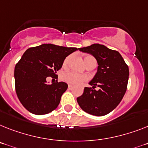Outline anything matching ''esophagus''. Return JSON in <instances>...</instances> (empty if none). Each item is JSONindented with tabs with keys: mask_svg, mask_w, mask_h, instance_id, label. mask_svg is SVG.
<instances>
[{
	"mask_svg": "<svg viewBox=\"0 0 148 148\" xmlns=\"http://www.w3.org/2000/svg\"><path fill=\"white\" fill-rule=\"evenodd\" d=\"M74 89V86L68 85V89Z\"/></svg>",
	"mask_w": 148,
	"mask_h": 148,
	"instance_id": "obj_1",
	"label": "esophagus"
}]
</instances>
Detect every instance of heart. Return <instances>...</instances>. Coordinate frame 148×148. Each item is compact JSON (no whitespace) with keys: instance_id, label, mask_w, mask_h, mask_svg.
Here are the masks:
<instances>
[{"instance_id":"b5f03b06","label":"heart","mask_w":148,"mask_h":148,"mask_svg":"<svg viewBox=\"0 0 148 148\" xmlns=\"http://www.w3.org/2000/svg\"><path fill=\"white\" fill-rule=\"evenodd\" d=\"M71 56H68L66 59H64V62H63V66L67 67L68 65V63H69V61H70ZM84 62H85L86 65V66H89L90 64H94V65H96V60L93 56H87L84 58ZM62 80L64 82L67 83L68 84H71V85H80L82 83H84L86 80V77L84 75H80V74H77L74 72L71 71H68L64 72L62 74Z\"/></svg>"}]
</instances>
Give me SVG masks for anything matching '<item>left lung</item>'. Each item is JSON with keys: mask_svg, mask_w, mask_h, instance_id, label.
<instances>
[{"mask_svg": "<svg viewBox=\"0 0 148 148\" xmlns=\"http://www.w3.org/2000/svg\"><path fill=\"white\" fill-rule=\"evenodd\" d=\"M79 50L92 55L97 60L98 71L83 95L77 99L85 112L95 116H104L120 104L127 89L129 67L122 56L116 50L94 43ZM98 86L99 90L95 88Z\"/></svg>", "mask_w": 148, "mask_h": 148, "instance_id": "1", "label": "left lung"}]
</instances>
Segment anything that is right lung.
Segmentation results:
<instances>
[{
  "label": "right lung",
  "mask_w": 148,
  "mask_h": 148,
  "mask_svg": "<svg viewBox=\"0 0 148 148\" xmlns=\"http://www.w3.org/2000/svg\"><path fill=\"white\" fill-rule=\"evenodd\" d=\"M76 50L75 47L48 43L25 52L14 70L16 92L25 108L37 115L49 114L56 108L68 84L58 81L47 84V78H58L56 74L65 58Z\"/></svg>",
  "instance_id": "1"
}]
</instances>
